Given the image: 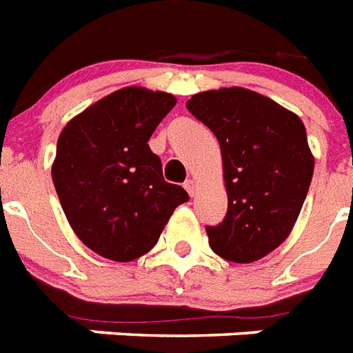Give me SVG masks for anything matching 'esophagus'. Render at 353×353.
Instances as JSON below:
<instances>
[{"instance_id": "obj_1", "label": "esophagus", "mask_w": 353, "mask_h": 353, "mask_svg": "<svg viewBox=\"0 0 353 353\" xmlns=\"http://www.w3.org/2000/svg\"><path fill=\"white\" fill-rule=\"evenodd\" d=\"M184 188H185V191L190 193V196H194V191H196V182H194V180H191V179L185 180Z\"/></svg>"}]
</instances>
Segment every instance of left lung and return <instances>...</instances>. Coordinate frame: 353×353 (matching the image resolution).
I'll return each mask as SVG.
<instances>
[{
	"label": "left lung",
	"mask_w": 353,
	"mask_h": 353,
	"mask_svg": "<svg viewBox=\"0 0 353 353\" xmlns=\"http://www.w3.org/2000/svg\"><path fill=\"white\" fill-rule=\"evenodd\" d=\"M221 143L228 213L208 225L211 250L231 262L272 253L297 221L314 176V154L295 112L259 92L230 87L185 103Z\"/></svg>",
	"instance_id": "1"
}]
</instances>
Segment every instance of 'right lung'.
Listing matches in <instances>:
<instances>
[{"instance_id": "add662e5", "label": "right lung", "mask_w": 353, "mask_h": 353, "mask_svg": "<svg viewBox=\"0 0 353 353\" xmlns=\"http://www.w3.org/2000/svg\"><path fill=\"white\" fill-rule=\"evenodd\" d=\"M176 103L169 92L125 87L87 107L61 131L52 182L83 244L117 262L134 261L159 242L184 188L163 180L149 138Z\"/></svg>"}]
</instances>
